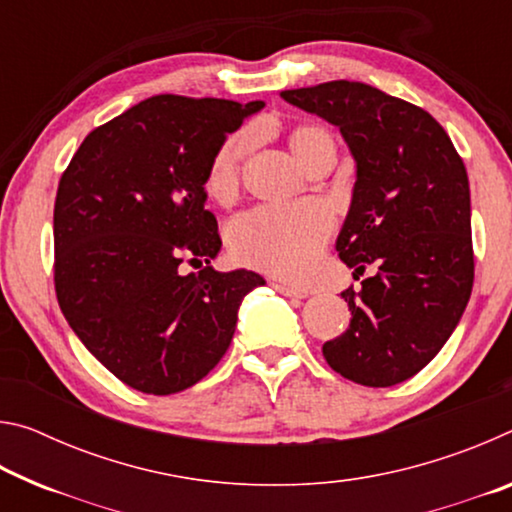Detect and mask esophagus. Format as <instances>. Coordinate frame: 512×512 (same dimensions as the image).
Listing matches in <instances>:
<instances>
[{"mask_svg": "<svg viewBox=\"0 0 512 512\" xmlns=\"http://www.w3.org/2000/svg\"><path fill=\"white\" fill-rule=\"evenodd\" d=\"M271 287L277 291V293H282V296H287V298H307V293L305 291H300V289H296V287H289V284H284V282H271Z\"/></svg>", "mask_w": 512, "mask_h": 512, "instance_id": "esophagus-1", "label": "esophagus"}]
</instances>
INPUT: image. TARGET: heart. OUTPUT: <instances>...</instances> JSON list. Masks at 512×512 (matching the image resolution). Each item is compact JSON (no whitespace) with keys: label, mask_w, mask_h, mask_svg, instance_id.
Instances as JSON below:
<instances>
[{"label":"heart","mask_w":512,"mask_h":512,"mask_svg":"<svg viewBox=\"0 0 512 512\" xmlns=\"http://www.w3.org/2000/svg\"><path fill=\"white\" fill-rule=\"evenodd\" d=\"M255 137L239 131L225 137L207 167L205 187L210 196L228 198L239 187L241 169L253 151ZM289 149L305 169L334 162V140L323 126L298 124L289 131ZM332 232V216L323 205L300 203L291 207H257L237 216L228 228V246L237 262L257 271L302 277L314 266Z\"/></svg>","instance_id":"1"}]
</instances>
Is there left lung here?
Listing matches in <instances>:
<instances>
[{"label":"left lung","mask_w":512,"mask_h":512,"mask_svg":"<svg viewBox=\"0 0 512 512\" xmlns=\"http://www.w3.org/2000/svg\"><path fill=\"white\" fill-rule=\"evenodd\" d=\"M280 94L339 126L357 183L336 250L359 275L377 266L359 291L341 293L352 320L323 345V357L354 384H400L436 357L470 300L465 164L427 110L372 85L329 81Z\"/></svg>","instance_id":"left-lung-1"}]
</instances>
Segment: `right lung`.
Segmentation results:
<instances>
[{
	"label": "right lung",
	"instance_id": "add662e5",
	"mask_svg": "<svg viewBox=\"0 0 512 512\" xmlns=\"http://www.w3.org/2000/svg\"><path fill=\"white\" fill-rule=\"evenodd\" d=\"M264 101L158 94L85 137L58 183L54 284L60 311L126 386L171 395L221 361L237 311L264 277L219 273L205 178L225 135ZM183 261L201 265L183 276Z\"/></svg>",
	"mask_w": 512,
	"mask_h": 512
}]
</instances>
